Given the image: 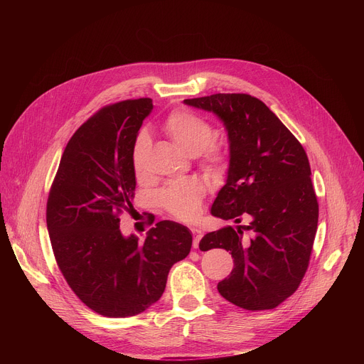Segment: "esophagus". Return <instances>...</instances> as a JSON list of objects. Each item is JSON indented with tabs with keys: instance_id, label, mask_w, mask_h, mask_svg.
Returning a JSON list of instances; mask_svg holds the SVG:
<instances>
[{
	"instance_id": "34e87169",
	"label": "esophagus",
	"mask_w": 364,
	"mask_h": 364,
	"mask_svg": "<svg viewBox=\"0 0 364 364\" xmlns=\"http://www.w3.org/2000/svg\"><path fill=\"white\" fill-rule=\"evenodd\" d=\"M191 233H193V247L196 249V247H198V242L203 237V232L200 229H197V228H193Z\"/></svg>"
}]
</instances>
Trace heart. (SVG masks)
<instances>
[{
    "mask_svg": "<svg viewBox=\"0 0 364 364\" xmlns=\"http://www.w3.org/2000/svg\"><path fill=\"white\" fill-rule=\"evenodd\" d=\"M164 131L171 141L187 155L196 157L201 154L207 167L219 168L226 161V149L222 142L212 141L213 128L201 117L178 109L170 114L164 122ZM149 136L145 131L139 132L132 145V168L138 177L145 171V160L149 151ZM203 187L197 181L170 183L157 194L166 210L181 220H191L198 215Z\"/></svg>",
    "mask_w": 364,
    "mask_h": 364,
    "instance_id": "obj_1",
    "label": "heart"
}]
</instances>
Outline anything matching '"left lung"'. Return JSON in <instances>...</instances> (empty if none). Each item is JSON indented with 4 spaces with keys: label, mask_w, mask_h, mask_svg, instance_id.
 Here are the masks:
<instances>
[{
    "label": "left lung",
    "mask_w": 364,
    "mask_h": 364,
    "mask_svg": "<svg viewBox=\"0 0 364 364\" xmlns=\"http://www.w3.org/2000/svg\"><path fill=\"white\" fill-rule=\"evenodd\" d=\"M215 114L229 141L225 186L212 215L247 226H225L204 235L200 249L222 247L235 268L218 284L229 302L250 311L271 309L292 295L308 268L318 223V203L308 157L289 129L265 105L245 93L184 99ZM250 235L242 237V230Z\"/></svg>",
    "instance_id": "left-lung-1"
}]
</instances>
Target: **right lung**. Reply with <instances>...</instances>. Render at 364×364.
Here are the masks:
<instances>
[{
  "instance_id": "obj_1",
  "label": "right lung",
  "mask_w": 364,
  "mask_h": 364,
  "mask_svg": "<svg viewBox=\"0 0 364 364\" xmlns=\"http://www.w3.org/2000/svg\"><path fill=\"white\" fill-rule=\"evenodd\" d=\"M152 108L149 97L124 100L87 119L68 142L47 200V230L65 279L109 318L157 302L171 267L191 249L188 228L171 220L151 228L142 242L119 228V213L134 210L132 145Z\"/></svg>"
}]
</instances>
